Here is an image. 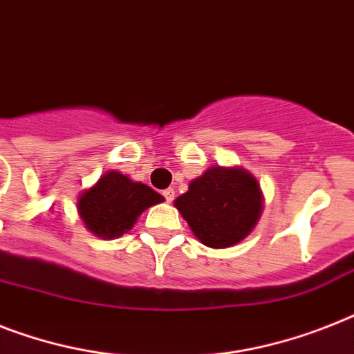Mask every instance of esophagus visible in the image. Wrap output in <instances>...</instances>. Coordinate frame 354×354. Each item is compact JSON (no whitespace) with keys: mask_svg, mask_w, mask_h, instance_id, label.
Returning <instances> with one entry per match:
<instances>
[{"mask_svg":"<svg viewBox=\"0 0 354 354\" xmlns=\"http://www.w3.org/2000/svg\"><path fill=\"white\" fill-rule=\"evenodd\" d=\"M163 196H165V200L171 203L172 200H174V189H165V191H163Z\"/></svg>","mask_w":354,"mask_h":354,"instance_id":"34e87169","label":"esophagus"}]
</instances>
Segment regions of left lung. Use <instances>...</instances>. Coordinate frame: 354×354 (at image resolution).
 Returning a JSON list of instances; mask_svg holds the SVG:
<instances>
[{"mask_svg": "<svg viewBox=\"0 0 354 354\" xmlns=\"http://www.w3.org/2000/svg\"><path fill=\"white\" fill-rule=\"evenodd\" d=\"M194 236L211 249L243 242L263 211L260 183L243 167L212 165L174 200Z\"/></svg>", "mask_w": 354, "mask_h": 354, "instance_id": "obj_1", "label": "left lung"}]
</instances>
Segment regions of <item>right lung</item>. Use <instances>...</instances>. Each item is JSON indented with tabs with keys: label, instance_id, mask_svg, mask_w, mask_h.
Listing matches in <instances>:
<instances>
[{
	"label": "right lung",
	"instance_id": "1",
	"mask_svg": "<svg viewBox=\"0 0 354 354\" xmlns=\"http://www.w3.org/2000/svg\"><path fill=\"white\" fill-rule=\"evenodd\" d=\"M165 198L142 182L118 171L103 172L100 180L77 196V214L94 236L114 240L129 232L149 207Z\"/></svg>",
	"mask_w": 354,
	"mask_h": 354
}]
</instances>
